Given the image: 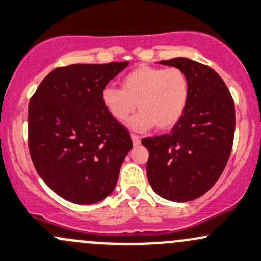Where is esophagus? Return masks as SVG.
<instances>
[{"label":"esophagus","instance_id":"obj_1","mask_svg":"<svg viewBox=\"0 0 261 261\" xmlns=\"http://www.w3.org/2000/svg\"><path fill=\"white\" fill-rule=\"evenodd\" d=\"M132 141H133L134 145H139L141 144V137L137 136V134H132Z\"/></svg>","mask_w":261,"mask_h":261}]
</instances>
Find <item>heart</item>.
<instances>
[{
  "mask_svg": "<svg viewBox=\"0 0 261 261\" xmlns=\"http://www.w3.org/2000/svg\"><path fill=\"white\" fill-rule=\"evenodd\" d=\"M122 88L107 86L102 102L117 122L129 120V127L147 130L155 125L165 130L174 127L186 112L190 97V83L186 72L176 67L139 66L122 78Z\"/></svg>",
  "mask_w": 261,
  "mask_h": 261,
  "instance_id": "heart-1",
  "label": "heart"
}]
</instances>
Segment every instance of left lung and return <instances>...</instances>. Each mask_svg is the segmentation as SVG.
Returning a JSON list of instances; mask_svg holds the SVG:
<instances>
[{"label":"left lung","mask_w":261,"mask_h":261,"mask_svg":"<svg viewBox=\"0 0 261 261\" xmlns=\"http://www.w3.org/2000/svg\"><path fill=\"white\" fill-rule=\"evenodd\" d=\"M180 68L190 83V97L170 133L148 137L147 176L162 198L184 203L205 194L218 181L230 156L235 132L234 100L213 68L189 58L161 61Z\"/></svg>","instance_id":"left-lung-1"}]
</instances>
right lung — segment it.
I'll return each instance as SVG.
<instances>
[{"label":"right lung","mask_w":261,"mask_h":261,"mask_svg":"<svg viewBox=\"0 0 261 261\" xmlns=\"http://www.w3.org/2000/svg\"><path fill=\"white\" fill-rule=\"evenodd\" d=\"M128 62L71 64L46 75L29 103V149L42 180L74 204H94L116 188L133 147L102 91Z\"/></svg>","instance_id":"add662e5"}]
</instances>
